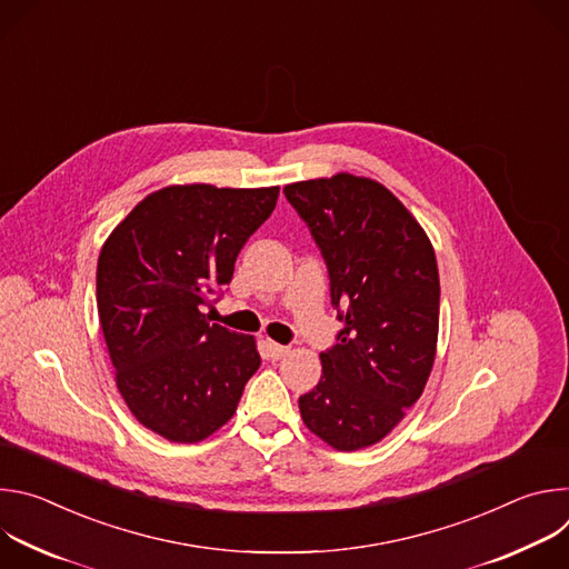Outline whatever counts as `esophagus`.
Segmentation results:
<instances>
[{
	"mask_svg": "<svg viewBox=\"0 0 569 569\" xmlns=\"http://www.w3.org/2000/svg\"><path fill=\"white\" fill-rule=\"evenodd\" d=\"M266 351H268V358H270V360H283V358L290 353L288 347L277 345V342H266Z\"/></svg>",
	"mask_w": 569,
	"mask_h": 569,
	"instance_id": "34e87169",
	"label": "esophagus"
}]
</instances>
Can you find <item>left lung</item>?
I'll use <instances>...</instances> for the list:
<instances>
[{
  "instance_id": "left-lung-1",
  "label": "left lung",
  "mask_w": 569,
  "mask_h": 569,
  "mask_svg": "<svg viewBox=\"0 0 569 569\" xmlns=\"http://www.w3.org/2000/svg\"><path fill=\"white\" fill-rule=\"evenodd\" d=\"M288 202L327 261L345 329L319 353L321 378L299 398L306 428L336 450L382 441L419 400L439 338L435 248L380 182L338 173L295 182Z\"/></svg>"
}]
</instances>
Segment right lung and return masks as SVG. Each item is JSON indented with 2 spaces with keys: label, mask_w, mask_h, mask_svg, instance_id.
<instances>
[{
  "label": "right lung",
  "mask_w": 569,
  "mask_h": 569,
  "mask_svg": "<svg viewBox=\"0 0 569 569\" xmlns=\"http://www.w3.org/2000/svg\"><path fill=\"white\" fill-rule=\"evenodd\" d=\"M279 187L171 184L146 196L108 236L97 306L117 387L134 419L198 443L236 412L261 365L257 340L209 323L202 306L227 286Z\"/></svg>",
  "instance_id": "right-lung-1"
}]
</instances>
